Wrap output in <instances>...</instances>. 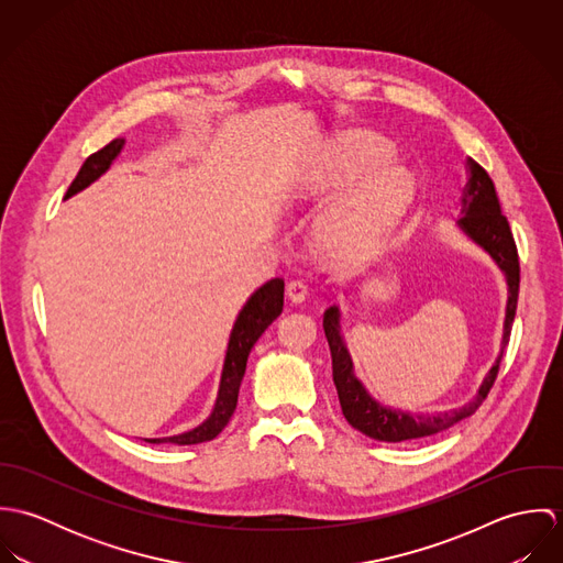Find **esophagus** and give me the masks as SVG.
<instances>
[{
    "mask_svg": "<svg viewBox=\"0 0 563 563\" xmlns=\"http://www.w3.org/2000/svg\"><path fill=\"white\" fill-rule=\"evenodd\" d=\"M286 295L292 303H303L308 297V284L303 279H292L286 286Z\"/></svg>",
    "mask_w": 563,
    "mask_h": 563,
    "instance_id": "esophagus-1",
    "label": "esophagus"
}]
</instances>
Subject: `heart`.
<instances>
[{"mask_svg": "<svg viewBox=\"0 0 563 563\" xmlns=\"http://www.w3.org/2000/svg\"><path fill=\"white\" fill-rule=\"evenodd\" d=\"M395 161L390 143L375 134H353L338 150L331 179L340 188L357 186L329 210L321 241L338 255H364L399 223L413 199V179Z\"/></svg>", "mask_w": 563, "mask_h": 563, "instance_id": "obj_1", "label": "heart"}]
</instances>
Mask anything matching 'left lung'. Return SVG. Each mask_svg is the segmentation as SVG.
<instances>
[{"label": "left lung", "mask_w": 563, "mask_h": 563, "mask_svg": "<svg viewBox=\"0 0 563 563\" xmlns=\"http://www.w3.org/2000/svg\"><path fill=\"white\" fill-rule=\"evenodd\" d=\"M471 175L462 190V212L466 217L460 219V228L477 242L496 260L500 271L507 277L509 297H507V312H505V327H503V346L496 364L489 368L487 377L483 379L482 388L477 397L466 402L460 409L440 411V413H409L401 409L386 407L375 401L366 388L360 384V379L353 375V362L349 357V351L340 335V312L338 308H329L324 312L322 327L331 351V368H333V384L338 390V399L346 422L362 431L364 435L379 440V442H402V440H416L427 438L433 433H440L455 422L473 416L487 393L492 390L498 366L505 353V346L511 335V324L516 317L518 306V288H520V262H518V249L514 242V234L509 230V223L505 214L500 212V203L494 190V181L485 173L482 164L468 161Z\"/></svg>", "instance_id": "obj_1"}]
</instances>
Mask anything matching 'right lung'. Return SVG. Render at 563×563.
Masks as SVG:
<instances>
[{
	"mask_svg": "<svg viewBox=\"0 0 563 563\" xmlns=\"http://www.w3.org/2000/svg\"><path fill=\"white\" fill-rule=\"evenodd\" d=\"M121 147H123V139H114L103 150L90 154L81 164L76 179L71 181L67 197L80 192L81 188H86L90 181H95L119 156ZM282 308H284V279L275 277L251 295V299L244 303L239 319L234 322L230 344H228L225 366H223V375H221L219 397H217V405H214L210 418L206 422H201L199 427H195L192 431L170 435V438H154L147 442H152V444H161V442L199 444V442L214 440L225 429V424L230 422V418L236 409L239 390H241V382L244 377V368H246V357H249L255 340L264 333V329L271 322L282 314Z\"/></svg>",
	"mask_w": 563,
	"mask_h": 563,
	"instance_id": "obj_1",
	"label": "right lung"
}]
</instances>
